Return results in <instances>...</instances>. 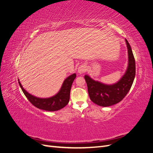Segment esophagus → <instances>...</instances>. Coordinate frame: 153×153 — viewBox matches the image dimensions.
<instances>
[{
    "label": "esophagus",
    "mask_w": 153,
    "mask_h": 153,
    "mask_svg": "<svg viewBox=\"0 0 153 153\" xmlns=\"http://www.w3.org/2000/svg\"><path fill=\"white\" fill-rule=\"evenodd\" d=\"M87 70V68L85 65L84 64H82V65H80L79 67L78 68V73H79L80 75H82L84 73H85Z\"/></svg>",
    "instance_id": "34e87169"
}]
</instances>
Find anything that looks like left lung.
I'll list each match as a JSON object with an SVG mask.
<instances>
[{
    "label": "left lung",
    "instance_id": "left-lung-1",
    "mask_svg": "<svg viewBox=\"0 0 153 153\" xmlns=\"http://www.w3.org/2000/svg\"><path fill=\"white\" fill-rule=\"evenodd\" d=\"M128 49V63L126 70L119 80L113 84H106L84 76L88 93L92 102L101 106H110L120 102L130 90L135 76V61L131 48L125 39Z\"/></svg>",
    "mask_w": 153,
    "mask_h": 153
}]
</instances>
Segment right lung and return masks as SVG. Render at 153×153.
Masks as SVG:
<instances>
[{"mask_svg":"<svg viewBox=\"0 0 153 153\" xmlns=\"http://www.w3.org/2000/svg\"><path fill=\"white\" fill-rule=\"evenodd\" d=\"M76 76V73H73L68 76L64 80L61 89L57 93L49 98H39L30 94L23 87L19 79L18 80L24 94L32 105L38 108L53 112L62 109L69 103L71 85Z\"/></svg>","mask_w":153,"mask_h":153,"instance_id":"1","label":"right lung"}]
</instances>
